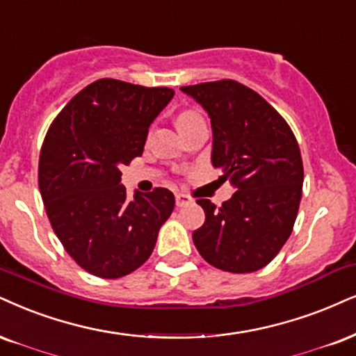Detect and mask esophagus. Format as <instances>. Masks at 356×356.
Listing matches in <instances>:
<instances>
[{"mask_svg":"<svg viewBox=\"0 0 356 356\" xmlns=\"http://www.w3.org/2000/svg\"><path fill=\"white\" fill-rule=\"evenodd\" d=\"M175 198H177V206H178V208L190 204L191 201H193L190 196L185 195V193H177V195H175Z\"/></svg>","mask_w":356,"mask_h":356,"instance_id":"34e87169","label":"esophagus"}]
</instances>
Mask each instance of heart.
I'll use <instances>...</instances> for the list:
<instances>
[{
  "label": "heart",
  "instance_id": "b5f03b06",
  "mask_svg": "<svg viewBox=\"0 0 356 356\" xmlns=\"http://www.w3.org/2000/svg\"><path fill=\"white\" fill-rule=\"evenodd\" d=\"M198 118H201V113L198 111H193V108H186V111H181L177 115L178 130L181 129V127L191 124L193 120H198Z\"/></svg>",
  "mask_w": 356,
  "mask_h": 356
}]
</instances>
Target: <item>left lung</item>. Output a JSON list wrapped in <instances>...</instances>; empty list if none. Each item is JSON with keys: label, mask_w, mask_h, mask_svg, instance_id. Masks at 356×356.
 Instances as JSON below:
<instances>
[{"label": "left lung", "mask_w": 356, "mask_h": 356, "mask_svg": "<svg viewBox=\"0 0 356 356\" xmlns=\"http://www.w3.org/2000/svg\"><path fill=\"white\" fill-rule=\"evenodd\" d=\"M211 118L214 168L219 181L238 188L219 208L196 200L204 225L193 243L216 269L248 274L277 256L293 229L304 183L296 135L256 90L232 79L181 87Z\"/></svg>", "instance_id": "8db88e82"}]
</instances>
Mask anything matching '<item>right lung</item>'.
<instances>
[{"mask_svg":"<svg viewBox=\"0 0 356 356\" xmlns=\"http://www.w3.org/2000/svg\"><path fill=\"white\" fill-rule=\"evenodd\" d=\"M168 87L99 79L57 113L39 153V190L52 229L77 266L102 279L130 274L152 256L175 208L155 188L127 198L122 165L143 153Z\"/></svg>","mask_w":356,"mask_h":356,"instance_id":"add662e5","label":"right lung"}]
</instances>
